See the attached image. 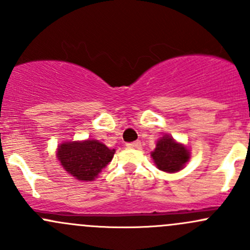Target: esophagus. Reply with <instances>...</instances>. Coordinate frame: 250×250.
Masks as SVG:
<instances>
[{"label":"esophagus","instance_id":"esophagus-1","mask_svg":"<svg viewBox=\"0 0 250 250\" xmlns=\"http://www.w3.org/2000/svg\"><path fill=\"white\" fill-rule=\"evenodd\" d=\"M127 146H128V147H130V148H135V150H139V148H141V143L139 140H137V141H134V143L127 144Z\"/></svg>","mask_w":250,"mask_h":250}]
</instances>
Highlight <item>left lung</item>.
I'll list each match as a JSON object with an SVG mask.
<instances>
[{
    "label": "left lung",
    "mask_w": 250,
    "mask_h": 250,
    "mask_svg": "<svg viewBox=\"0 0 250 250\" xmlns=\"http://www.w3.org/2000/svg\"><path fill=\"white\" fill-rule=\"evenodd\" d=\"M151 158L162 172L178 173L190 161L191 152L188 146L166 134L157 140L156 148L151 152Z\"/></svg>",
    "instance_id": "8db88e82"
}]
</instances>
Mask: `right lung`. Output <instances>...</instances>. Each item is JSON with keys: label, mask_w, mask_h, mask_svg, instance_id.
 Here are the masks:
<instances>
[{"label": "right lung", "mask_w": 250, "mask_h": 250, "mask_svg": "<svg viewBox=\"0 0 250 250\" xmlns=\"http://www.w3.org/2000/svg\"><path fill=\"white\" fill-rule=\"evenodd\" d=\"M115 151L99 140L85 139L62 141L55 153L70 175L81 181H93L111 162Z\"/></svg>", "instance_id": "right-lung-1"}]
</instances>
